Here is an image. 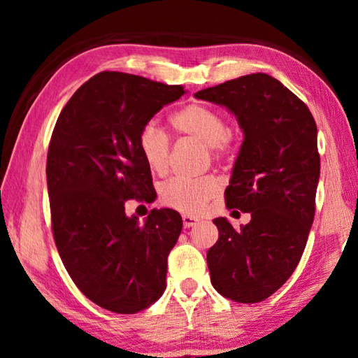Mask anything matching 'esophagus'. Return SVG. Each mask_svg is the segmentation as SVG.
<instances>
[{"instance_id": "1", "label": "esophagus", "mask_w": 358, "mask_h": 358, "mask_svg": "<svg viewBox=\"0 0 358 358\" xmlns=\"http://www.w3.org/2000/svg\"><path fill=\"white\" fill-rule=\"evenodd\" d=\"M199 217H196V216H189V215H185L183 216V226L187 229V227H192V226H196V224H199Z\"/></svg>"}]
</instances>
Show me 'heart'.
<instances>
[{"label":"heart","instance_id":"heart-1","mask_svg":"<svg viewBox=\"0 0 358 358\" xmlns=\"http://www.w3.org/2000/svg\"><path fill=\"white\" fill-rule=\"evenodd\" d=\"M172 126L180 134L197 138L205 147L211 148L215 156H220L226 148L227 123L224 115L216 108L202 102H192L172 115ZM138 150L145 164L155 173H164L169 167L171 142L164 131L155 123H147L138 132ZM220 191V183L213 177L199 180L172 178L159 187V199L166 207L181 213H199L211 197Z\"/></svg>","mask_w":358,"mask_h":358}]
</instances>
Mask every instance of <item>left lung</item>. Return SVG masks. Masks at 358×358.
Masks as SVG:
<instances>
[{
  "label": "left lung",
  "mask_w": 358,
  "mask_h": 358,
  "mask_svg": "<svg viewBox=\"0 0 358 358\" xmlns=\"http://www.w3.org/2000/svg\"><path fill=\"white\" fill-rule=\"evenodd\" d=\"M194 96L226 107L243 131L226 205L251 221L234 229L226 217L213 220L220 238L207 252L211 284L229 300L262 301L294 273L313 226L320 173L316 121L305 102L262 72Z\"/></svg>",
  "instance_id": "8db88e82"
}]
</instances>
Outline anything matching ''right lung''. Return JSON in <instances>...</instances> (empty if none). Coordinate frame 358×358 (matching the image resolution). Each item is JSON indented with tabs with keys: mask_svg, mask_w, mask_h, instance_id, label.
Here are the masks:
<instances>
[{
	"mask_svg": "<svg viewBox=\"0 0 358 358\" xmlns=\"http://www.w3.org/2000/svg\"><path fill=\"white\" fill-rule=\"evenodd\" d=\"M186 92L124 72H99L59 113L47 155L52 229L59 257L87 299L134 314L166 290L167 256L183 229L178 211L143 222L124 203L156 194L138 132Z\"/></svg>",
	"mask_w": 358,
	"mask_h": 358,
	"instance_id": "add662e5",
	"label": "right lung"
}]
</instances>
